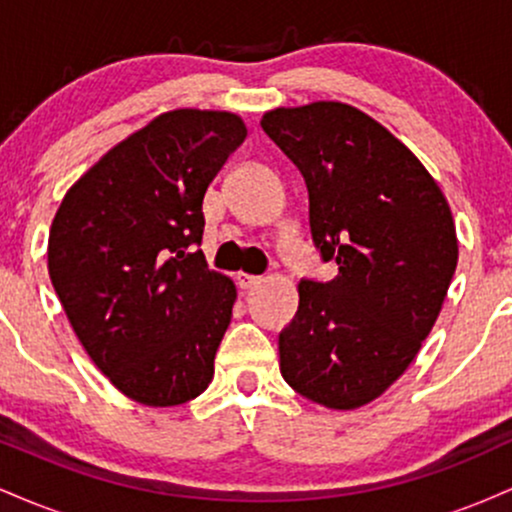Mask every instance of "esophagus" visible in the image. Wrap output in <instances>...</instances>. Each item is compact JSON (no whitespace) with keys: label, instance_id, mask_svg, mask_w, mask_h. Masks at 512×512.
Wrapping results in <instances>:
<instances>
[{"label":"esophagus","instance_id":"obj_1","mask_svg":"<svg viewBox=\"0 0 512 512\" xmlns=\"http://www.w3.org/2000/svg\"><path fill=\"white\" fill-rule=\"evenodd\" d=\"M236 279H238V286H240V289H245V291H248V289H252V286H257V284H260V281H262V276H255V274H245V272H238Z\"/></svg>","mask_w":512,"mask_h":512}]
</instances>
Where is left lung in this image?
Instances as JSON below:
<instances>
[{
    "mask_svg": "<svg viewBox=\"0 0 512 512\" xmlns=\"http://www.w3.org/2000/svg\"><path fill=\"white\" fill-rule=\"evenodd\" d=\"M267 137L301 170L310 233L332 281L303 279L279 334L281 375L327 409H358L390 387L436 325L457 267L438 182L390 129L354 105L274 108Z\"/></svg>",
    "mask_w": 512,
    "mask_h": 512,
    "instance_id": "1",
    "label": "left lung"
}]
</instances>
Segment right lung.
<instances>
[{"label": "right lung", "instance_id": "obj_1", "mask_svg": "<svg viewBox=\"0 0 512 512\" xmlns=\"http://www.w3.org/2000/svg\"><path fill=\"white\" fill-rule=\"evenodd\" d=\"M248 137L243 117L180 108L154 117L64 195L48 269L91 361L122 395L175 407L207 390L236 284L207 267L202 202Z\"/></svg>", "mask_w": 512, "mask_h": 512}]
</instances>
